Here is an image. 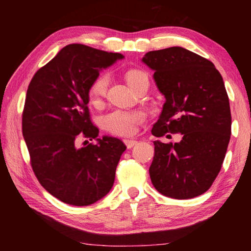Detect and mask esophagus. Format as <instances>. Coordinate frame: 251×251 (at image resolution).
I'll return each mask as SVG.
<instances>
[{
	"label": "esophagus",
	"mask_w": 251,
	"mask_h": 251,
	"mask_svg": "<svg viewBox=\"0 0 251 251\" xmlns=\"http://www.w3.org/2000/svg\"><path fill=\"white\" fill-rule=\"evenodd\" d=\"M124 143H125V145L127 146V148L134 147L136 144H137V142L134 141V139H124Z\"/></svg>",
	"instance_id": "obj_1"
}]
</instances>
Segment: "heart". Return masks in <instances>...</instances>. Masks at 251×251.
<instances>
[{
  "mask_svg": "<svg viewBox=\"0 0 251 251\" xmlns=\"http://www.w3.org/2000/svg\"><path fill=\"white\" fill-rule=\"evenodd\" d=\"M148 78L142 71L133 70L126 74V80L133 88L139 80ZM109 77L107 74H101L93 80L90 86L88 95L92 103H99L106 95ZM145 120V114L141 110H123L115 109L104 117V126L112 133L120 136H131L136 131V126L142 124Z\"/></svg>",
  "mask_w": 251,
  "mask_h": 251,
  "instance_id": "heart-1",
  "label": "heart"
}]
</instances>
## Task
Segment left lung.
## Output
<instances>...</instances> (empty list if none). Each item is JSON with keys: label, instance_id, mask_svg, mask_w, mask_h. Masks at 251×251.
<instances>
[{"label": "left lung", "instance_id": "1", "mask_svg": "<svg viewBox=\"0 0 251 251\" xmlns=\"http://www.w3.org/2000/svg\"><path fill=\"white\" fill-rule=\"evenodd\" d=\"M142 61L155 72L166 99L151 134L182 135L179 143L154 142L152 185L171 198L197 197L218 176L230 141V106L222 75L207 58L179 46L151 50Z\"/></svg>", "mask_w": 251, "mask_h": 251}]
</instances>
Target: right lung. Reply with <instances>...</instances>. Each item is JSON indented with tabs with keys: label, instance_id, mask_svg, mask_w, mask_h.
<instances>
[{
	"label": "right lung",
	"instance_id": "1",
	"mask_svg": "<svg viewBox=\"0 0 251 251\" xmlns=\"http://www.w3.org/2000/svg\"><path fill=\"white\" fill-rule=\"evenodd\" d=\"M123 57L83 44L66 45L28 85L22 131L32 169L50 195L69 205H92L108 194L115 180L126 146L115 137L99 138L87 104L100 71ZM79 138L96 139L98 144L78 149Z\"/></svg>",
	"mask_w": 251,
	"mask_h": 251
}]
</instances>
